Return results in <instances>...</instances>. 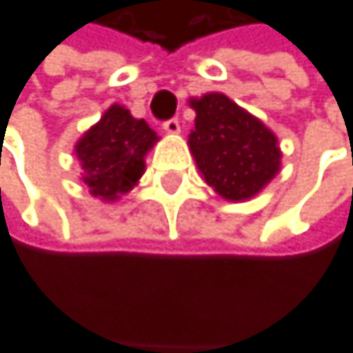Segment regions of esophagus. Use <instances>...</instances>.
<instances>
[{"label": "esophagus", "instance_id": "1", "mask_svg": "<svg viewBox=\"0 0 353 353\" xmlns=\"http://www.w3.org/2000/svg\"><path fill=\"white\" fill-rule=\"evenodd\" d=\"M163 129H165L167 133H171V135H178V133H180V120H178V118H169V120H165V123H163Z\"/></svg>", "mask_w": 353, "mask_h": 353}]
</instances>
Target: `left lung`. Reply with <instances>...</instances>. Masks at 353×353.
Segmentation results:
<instances>
[{
  "mask_svg": "<svg viewBox=\"0 0 353 353\" xmlns=\"http://www.w3.org/2000/svg\"><path fill=\"white\" fill-rule=\"evenodd\" d=\"M190 108L196 118L188 145L203 180L226 201L259 194L279 171L275 133L222 92L190 99Z\"/></svg>",
  "mask_w": 353,
  "mask_h": 353,
  "instance_id": "obj_1",
  "label": "left lung"
}]
</instances>
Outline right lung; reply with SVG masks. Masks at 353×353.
I'll return each instance as SVG.
<instances>
[{
    "label": "right lung",
    "instance_id": "1",
    "mask_svg": "<svg viewBox=\"0 0 353 353\" xmlns=\"http://www.w3.org/2000/svg\"><path fill=\"white\" fill-rule=\"evenodd\" d=\"M159 141L145 120L133 118L123 105H110L97 125L76 143L82 182L101 201H118L143 175L148 150Z\"/></svg>",
    "mask_w": 353,
    "mask_h": 353
}]
</instances>
